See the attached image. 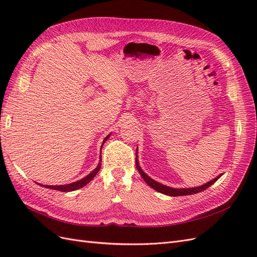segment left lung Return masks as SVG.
I'll return each instance as SVG.
<instances>
[{
	"mask_svg": "<svg viewBox=\"0 0 257 257\" xmlns=\"http://www.w3.org/2000/svg\"><path fill=\"white\" fill-rule=\"evenodd\" d=\"M136 168L138 169L139 174H141V176L143 177V179L145 180V182L151 186L152 189H154L155 191H158L162 194H165V195H169V196H183V195H192V194H196V193H199L201 191H204L206 189H208L210 185H212L217 179H219L222 175H219L216 178H214L213 180L209 181L207 183H205L204 185H200V186H196V188H188V189H174V188H169V186L167 185H164V184H161L159 182H157L155 180H153L152 178H150L148 175H146L143 169L141 168V166H139V163H138V159L136 157Z\"/></svg>",
	"mask_w": 257,
	"mask_h": 257,
	"instance_id": "1",
	"label": "left lung"
}]
</instances>
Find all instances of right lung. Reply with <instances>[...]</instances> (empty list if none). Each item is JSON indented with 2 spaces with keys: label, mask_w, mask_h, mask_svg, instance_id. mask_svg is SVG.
Returning <instances> with one entry per match:
<instances>
[{
  "label": "right lung",
  "mask_w": 257,
  "mask_h": 257,
  "mask_svg": "<svg viewBox=\"0 0 257 257\" xmlns=\"http://www.w3.org/2000/svg\"><path fill=\"white\" fill-rule=\"evenodd\" d=\"M109 136H110V134L107 135L105 137L104 142H103V145L105 144V142L107 141V139L109 138ZM103 145H102V147H103ZM100 162H102V155H100V157H99V163H98L97 167L94 170H93L92 173H90L88 176H85L84 178H82L81 180H78V181L73 182V183H69V184H64V185H44V186H45V188H47V189L62 191V192H72V191H76V190H78V189H81L82 186H84L85 184L89 183L92 180V179L96 176V174L99 172L100 164H102V163H100Z\"/></svg>",
  "instance_id": "right-lung-1"
}]
</instances>
